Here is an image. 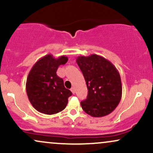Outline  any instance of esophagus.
I'll list each match as a JSON object with an SVG mask.
<instances>
[{"instance_id": "34e87169", "label": "esophagus", "mask_w": 153, "mask_h": 153, "mask_svg": "<svg viewBox=\"0 0 153 153\" xmlns=\"http://www.w3.org/2000/svg\"><path fill=\"white\" fill-rule=\"evenodd\" d=\"M71 92H72V93H73V94H75V88H74V87L71 88Z\"/></svg>"}]
</instances>
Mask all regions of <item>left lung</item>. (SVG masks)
<instances>
[{"instance_id":"left-lung-1","label":"left lung","mask_w":153,"mask_h":153,"mask_svg":"<svg viewBox=\"0 0 153 153\" xmlns=\"http://www.w3.org/2000/svg\"><path fill=\"white\" fill-rule=\"evenodd\" d=\"M76 62L82 71L88 88V96L82 101V108L93 117L109 114L122 99L121 77L116 67L98 54L78 56Z\"/></svg>"}]
</instances>
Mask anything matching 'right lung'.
<instances>
[{
  "instance_id": "1",
  "label": "right lung",
  "mask_w": 153,
  "mask_h": 153,
  "mask_svg": "<svg viewBox=\"0 0 153 153\" xmlns=\"http://www.w3.org/2000/svg\"><path fill=\"white\" fill-rule=\"evenodd\" d=\"M68 57L54 58L51 54L40 58L31 68L27 79L26 90L29 101L40 113L54 114L65 108L71 91L65 88L62 78L57 75L60 65L68 62Z\"/></svg>"
}]
</instances>
